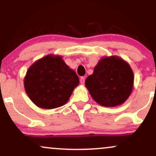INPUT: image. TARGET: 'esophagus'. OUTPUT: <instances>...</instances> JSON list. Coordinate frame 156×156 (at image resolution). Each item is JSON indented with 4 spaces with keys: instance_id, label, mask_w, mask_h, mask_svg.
<instances>
[{
    "instance_id": "esophagus-1",
    "label": "esophagus",
    "mask_w": 156,
    "mask_h": 156,
    "mask_svg": "<svg viewBox=\"0 0 156 156\" xmlns=\"http://www.w3.org/2000/svg\"><path fill=\"white\" fill-rule=\"evenodd\" d=\"M80 84H84V83H85V78L84 77H81L80 78Z\"/></svg>"
}]
</instances>
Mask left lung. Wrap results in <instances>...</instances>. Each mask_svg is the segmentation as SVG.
I'll list each match as a JSON object with an SVG mask.
<instances>
[{
  "label": "left lung",
  "mask_w": 156,
  "mask_h": 156,
  "mask_svg": "<svg viewBox=\"0 0 156 156\" xmlns=\"http://www.w3.org/2000/svg\"><path fill=\"white\" fill-rule=\"evenodd\" d=\"M133 72L129 64L117 55L101 58L85 86L94 101L105 107H115L128 100L133 87Z\"/></svg>",
  "instance_id": "obj_1"
}]
</instances>
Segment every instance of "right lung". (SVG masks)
Here are the masks:
<instances>
[{
    "instance_id": "add662e5",
    "label": "right lung",
    "mask_w": 156,
    "mask_h": 156,
    "mask_svg": "<svg viewBox=\"0 0 156 156\" xmlns=\"http://www.w3.org/2000/svg\"><path fill=\"white\" fill-rule=\"evenodd\" d=\"M78 84L76 72L61 55L53 54L35 62L24 78L26 94L37 106L44 109L58 108L67 103Z\"/></svg>"
}]
</instances>
